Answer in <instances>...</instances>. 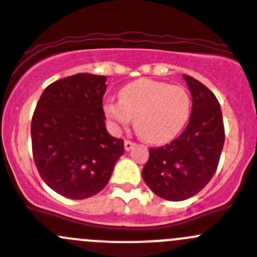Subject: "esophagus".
<instances>
[{"label": "esophagus", "mask_w": 257, "mask_h": 257, "mask_svg": "<svg viewBox=\"0 0 257 257\" xmlns=\"http://www.w3.org/2000/svg\"><path fill=\"white\" fill-rule=\"evenodd\" d=\"M135 147V143L130 142V140H124V151H131Z\"/></svg>", "instance_id": "esophagus-1"}]
</instances>
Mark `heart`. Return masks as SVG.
<instances>
[{"label": "heart", "instance_id": "heart-1", "mask_svg": "<svg viewBox=\"0 0 257 257\" xmlns=\"http://www.w3.org/2000/svg\"><path fill=\"white\" fill-rule=\"evenodd\" d=\"M119 101H105L104 115L113 128L130 124L152 144H162L181 133L192 110L189 91L181 86L153 79H138L119 90Z\"/></svg>", "mask_w": 257, "mask_h": 257}]
</instances>
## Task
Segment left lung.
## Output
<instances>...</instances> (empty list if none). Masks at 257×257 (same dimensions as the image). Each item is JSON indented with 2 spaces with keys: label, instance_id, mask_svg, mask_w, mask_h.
Segmentation results:
<instances>
[{
  "label": "left lung",
  "instance_id": "left-lung-1",
  "mask_svg": "<svg viewBox=\"0 0 257 257\" xmlns=\"http://www.w3.org/2000/svg\"><path fill=\"white\" fill-rule=\"evenodd\" d=\"M192 95V113L178 139L149 149L143 179L153 193L167 201L196 196L212 179L224 147V123L216 96L203 83L184 74Z\"/></svg>",
  "mask_w": 257,
  "mask_h": 257
}]
</instances>
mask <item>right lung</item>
<instances>
[{
  "instance_id": "1",
  "label": "right lung",
  "mask_w": 257,
  "mask_h": 257,
  "mask_svg": "<svg viewBox=\"0 0 257 257\" xmlns=\"http://www.w3.org/2000/svg\"><path fill=\"white\" fill-rule=\"evenodd\" d=\"M105 76L77 73L45 88L32 118V149L41 178L54 192L85 199L104 189L123 154L109 135L101 101Z\"/></svg>"
}]
</instances>
